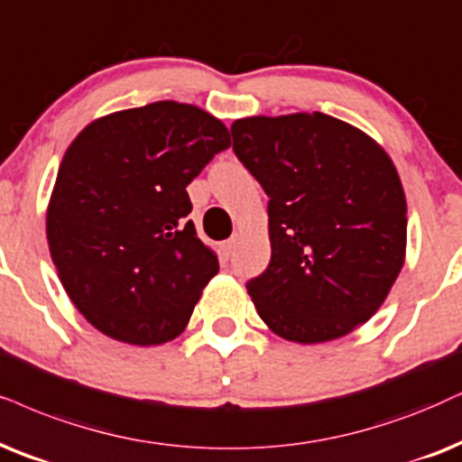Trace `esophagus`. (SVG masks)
I'll return each instance as SVG.
<instances>
[{
    "mask_svg": "<svg viewBox=\"0 0 462 462\" xmlns=\"http://www.w3.org/2000/svg\"><path fill=\"white\" fill-rule=\"evenodd\" d=\"M236 247H238V236L235 235L232 238H227V241L224 243V247H221V251H224L226 258H232V255H235Z\"/></svg>",
    "mask_w": 462,
    "mask_h": 462,
    "instance_id": "obj_1",
    "label": "esophagus"
}]
</instances>
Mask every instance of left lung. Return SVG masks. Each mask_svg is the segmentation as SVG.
Returning <instances> with one entry per match:
<instances>
[{"label": "left lung", "instance_id": "1", "mask_svg": "<svg viewBox=\"0 0 462 462\" xmlns=\"http://www.w3.org/2000/svg\"><path fill=\"white\" fill-rule=\"evenodd\" d=\"M232 149L268 196L271 262L247 291L274 335L324 343L365 324L405 260L407 204L375 140L324 113L249 116Z\"/></svg>", "mask_w": 462, "mask_h": 462}]
</instances>
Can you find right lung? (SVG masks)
Wrapping results in <instances>:
<instances>
[{"label": "right lung", "instance_id": "1", "mask_svg": "<svg viewBox=\"0 0 462 462\" xmlns=\"http://www.w3.org/2000/svg\"><path fill=\"white\" fill-rule=\"evenodd\" d=\"M202 108L153 102L93 121L63 155L46 238L74 307L130 346H160L188 326L217 254L188 219V185L230 147Z\"/></svg>", "mask_w": 462, "mask_h": 462}]
</instances>
